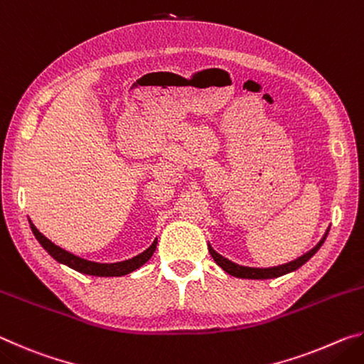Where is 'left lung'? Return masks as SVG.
Returning <instances> with one entry per match:
<instances>
[{
	"mask_svg": "<svg viewBox=\"0 0 364 364\" xmlns=\"http://www.w3.org/2000/svg\"><path fill=\"white\" fill-rule=\"evenodd\" d=\"M328 232H329V228L326 230L324 236L321 237V241H319L315 247L311 250H308L306 254L300 255L299 258H295V260L284 263V264H279V267H271V268H254V267H242V264H237L231 260H228L226 257L220 255L217 250H215L210 242H208V252H210L212 258L215 260V263L218 264V267L223 268L228 274L231 276H236V278H242V279H273V278H279V276H284L287 273H292V271L299 269L301 264H305L310 258L316 254L319 250V247L324 244L326 237H328Z\"/></svg>",
	"mask_w": 364,
	"mask_h": 364,
	"instance_id": "8db88e82",
	"label": "left lung"
}]
</instances>
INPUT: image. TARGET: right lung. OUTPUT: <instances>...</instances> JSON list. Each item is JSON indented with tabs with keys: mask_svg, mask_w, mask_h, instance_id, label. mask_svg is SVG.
Instances as JSON below:
<instances>
[{
	"mask_svg": "<svg viewBox=\"0 0 364 364\" xmlns=\"http://www.w3.org/2000/svg\"><path fill=\"white\" fill-rule=\"evenodd\" d=\"M28 223L35 234L36 241L41 244V247L45 249L48 254L54 258V260L59 262L60 264H65V267L78 271V273L90 274V276H100V278H114V276H125V274L133 273L134 269L141 268L147 260H149L157 247V239H154V242L149 245V247H147L144 252H141L139 255L130 258V260H123V262H117V263L91 262V260H86V258L73 255L69 250H64L63 247H59V245L49 241L46 236H43V234L38 231V228L32 223V220H28Z\"/></svg>",
	"mask_w": 364,
	"mask_h": 364,
	"instance_id": "1",
	"label": "right lung"
}]
</instances>
